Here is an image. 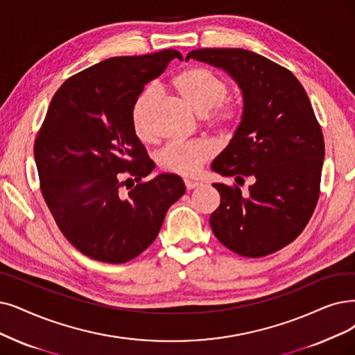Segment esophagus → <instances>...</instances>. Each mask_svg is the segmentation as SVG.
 Segmentation results:
<instances>
[{
	"instance_id": "esophagus-1",
	"label": "esophagus",
	"mask_w": 355,
	"mask_h": 355,
	"mask_svg": "<svg viewBox=\"0 0 355 355\" xmlns=\"http://www.w3.org/2000/svg\"><path fill=\"white\" fill-rule=\"evenodd\" d=\"M185 187H187V189H195V188H200V187H202V183L201 182H198V180H191V179H185Z\"/></svg>"
}]
</instances>
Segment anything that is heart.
<instances>
[{"instance_id": "1", "label": "heart", "mask_w": 355, "mask_h": 355, "mask_svg": "<svg viewBox=\"0 0 355 355\" xmlns=\"http://www.w3.org/2000/svg\"><path fill=\"white\" fill-rule=\"evenodd\" d=\"M172 86L176 93L198 115H208L211 122L218 126H230L239 118V110L234 103L225 102L229 93L227 83L205 68H188L179 73ZM155 98L154 89L141 92L132 105V125L135 134L147 139L151 137L148 115ZM214 148L208 141H195V143H182L173 141L167 144L159 154V163L163 168L182 176H192L207 162Z\"/></svg>"}]
</instances>
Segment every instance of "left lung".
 <instances>
[{"instance_id":"1","label":"left lung","mask_w":355,"mask_h":355,"mask_svg":"<svg viewBox=\"0 0 355 355\" xmlns=\"http://www.w3.org/2000/svg\"><path fill=\"white\" fill-rule=\"evenodd\" d=\"M220 68L242 90L240 123L211 164L221 176L252 178L249 193L212 183L221 196L209 217L216 237L246 258L287 246L309 223L319 200L324 159L313 107L288 69L246 49H196L187 55Z\"/></svg>"}]
</instances>
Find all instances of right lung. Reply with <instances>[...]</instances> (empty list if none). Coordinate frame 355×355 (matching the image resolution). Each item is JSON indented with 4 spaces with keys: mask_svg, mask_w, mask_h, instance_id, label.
<instances>
[{
    "mask_svg": "<svg viewBox=\"0 0 355 355\" xmlns=\"http://www.w3.org/2000/svg\"><path fill=\"white\" fill-rule=\"evenodd\" d=\"M175 58L182 61L173 49L109 58L68 78L52 97L35 141L40 191L68 242L92 259L137 258L187 192L173 173L122 191L126 176L139 182L155 167L135 134L132 105Z\"/></svg>",
    "mask_w": 355,
    "mask_h": 355,
    "instance_id": "add662e5",
    "label": "right lung"
}]
</instances>
